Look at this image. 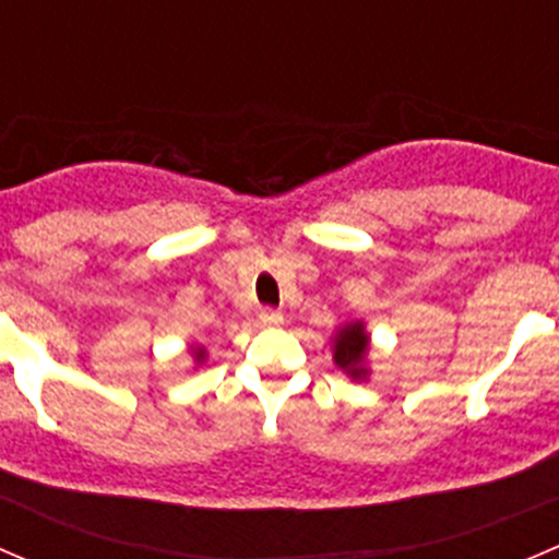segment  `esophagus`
<instances>
[{"label": "esophagus", "instance_id": "34e87169", "mask_svg": "<svg viewBox=\"0 0 559 559\" xmlns=\"http://www.w3.org/2000/svg\"><path fill=\"white\" fill-rule=\"evenodd\" d=\"M259 321L264 326H281L284 324V313L275 311V308H264V311H259Z\"/></svg>", "mask_w": 559, "mask_h": 559}]
</instances>
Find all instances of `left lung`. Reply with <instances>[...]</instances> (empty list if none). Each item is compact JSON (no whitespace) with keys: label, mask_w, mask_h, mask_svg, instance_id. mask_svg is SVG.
<instances>
[{"label":"left lung","mask_w":559,"mask_h":559,"mask_svg":"<svg viewBox=\"0 0 559 559\" xmlns=\"http://www.w3.org/2000/svg\"><path fill=\"white\" fill-rule=\"evenodd\" d=\"M332 362L341 368L348 379L368 381L370 376V332L362 319H352L332 332Z\"/></svg>","instance_id":"1"}]
</instances>
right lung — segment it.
I'll return each mask as SVG.
<instances>
[{
  "mask_svg": "<svg viewBox=\"0 0 559 559\" xmlns=\"http://www.w3.org/2000/svg\"><path fill=\"white\" fill-rule=\"evenodd\" d=\"M189 354H191V362H194V368H200V365H205V362H207V352H205V346H194V343H191V346H189Z\"/></svg>",
  "mask_w": 559,
  "mask_h": 559,
  "instance_id": "1",
  "label": "right lung"
}]
</instances>
